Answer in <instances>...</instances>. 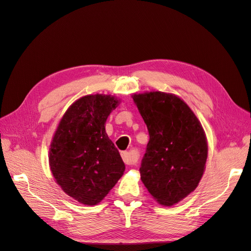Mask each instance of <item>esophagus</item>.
I'll list each match as a JSON object with an SVG mask.
<instances>
[{
  "instance_id": "1",
  "label": "esophagus",
  "mask_w": 251,
  "mask_h": 251,
  "mask_svg": "<svg viewBox=\"0 0 251 251\" xmlns=\"http://www.w3.org/2000/svg\"><path fill=\"white\" fill-rule=\"evenodd\" d=\"M121 155H122L123 161H124V163H125L126 165L132 166V165L136 164V161H137V155L134 154V153L125 151V152H122V154H121Z\"/></svg>"
}]
</instances>
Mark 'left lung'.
I'll list each match as a JSON object with an SVG mask.
<instances>
[{
    "instance_id": "obj_1",
    "label": "left lung",
    "mask_w": 251,
    "mask_h": 251,
    "mask_svg": "<svg viewBox=\"0 0 251 251\" xmlns=\"http://www.w3.org/2000/svg\"><path fill=\"white\" fill-rule=\"evenodd\" d=\"M147 125L149 142L141 179L163 205H173L197 188L204 171L207 144L203 129L178 97L161 92L133 96Z\"/></svg>"
}]
</instances>
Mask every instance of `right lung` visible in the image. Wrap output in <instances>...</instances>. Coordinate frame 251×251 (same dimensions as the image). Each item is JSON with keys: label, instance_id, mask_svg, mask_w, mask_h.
Here are the masks:
<instances>
[{"label": "right lung", "instance_id": "1", "mask_svg": "<svg viewBox=\"0 0 251 251\" xmlns=\"http://www.w3.org/2000/svg\"><path fill=\"white\" fill-rule=\"evenodd\" d=\"M118 103L110 96H84L67 110L54 134L49 154L52 174L80 203H99L125 171L104 126Z\"/></svg>", "mask_w": 251, "mask_h": 251}]
</instances>
